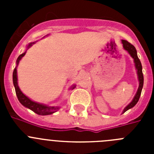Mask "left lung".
I'll use <instances>...</instances> for the list:
<instances>
[{"label": "left lung", "instance_id": "8db88e82", "mask_svg": "<svg viewBox=\"0 0 154 154\" xmlns=\"http://www.w3.org/2000/svg\"><path fill=\"white\" fill-rule=\"evenodd\" d=\"M122 43H123V48L124 49L129 52V54L130 55V56L133 58L134 60V63H135V67L137 69V75H138V80H139V88L137 89V92L136 93L135 96L133 99L131 103L128 105L127 106L125 107V109H123V113H124L126 111H127L128 109L133 108L139 101V99L140 97L141 92H142L143 86V71H142V65H141V62L139 59L138 56H137V50H136L135 47L131 45L130 42H128L126 40H122Z\"/></svg>", "mask_w": 154, "mask_h": 154}]
</instances>
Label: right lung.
<instances>
[{
	"label": "right lung",
	"instance_id": "obj_1",
	"mask_svg": "<svg viewBox=\"0 0 154 154\" xmlns=\"http://www.w3.org/2000/svg\"><path fill=\"white\" fill-rule=\"evenodd\" d=\"M33 44H35V42H31V43L28 44V45L27 46V50L33 45ZM25 53H26V51H25V52L22 53L21 55H20L18 56V58H17V62H16L17 66L18 65L19 62H20V60L22 58V57L24 56ZM17 66H16V68H14L13 72V83L14 85V88H15L16 95H17V99H18L19 102H20L24 106H25L26 108H28L29 109L32 110L34 112L41 116L51 115V114L57 112V111L60 109L59 106H46V105L45 104H42V103L34 102L21 92L20 88H19L18 85H17ZM75 88V85H73L71 87V89H74Z\"/></svg>",
	"mask_w": 154,
	"mask_h": 154
}]
</instances>
